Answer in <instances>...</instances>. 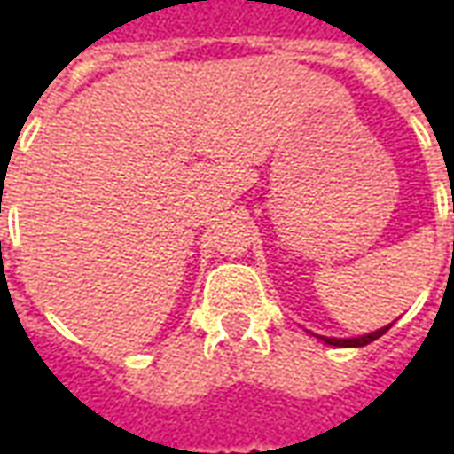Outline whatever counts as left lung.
I'll return each mask as SVG.
<instances>
[{
  "mask_svg": "<svg viewBox=\"0 0 454 454\" xmlns=\"http://www.w3.org/2000/svg\"><path fill=\"white\" fill-rule=\"evenodd\" d=\"M391 325H384L380 331H374V333H367V335H360V338H325L321 335V340L328 342V345H335V348H362V345H370L372 340H377L381 335L389 331Z\"/></svg>",
  "mask_w": 454,
  "mask_h": 454,
  "instance_id": "obj_1",
  "label": "left lung"
}]
</instances>
